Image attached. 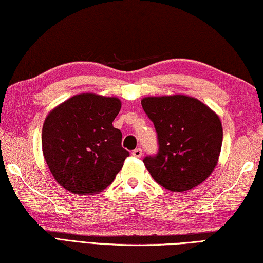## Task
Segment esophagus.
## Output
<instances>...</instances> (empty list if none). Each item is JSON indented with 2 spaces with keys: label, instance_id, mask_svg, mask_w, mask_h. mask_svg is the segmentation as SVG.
<instances>
[{
  "label": "esophagus",
  "instance_id": "obj_1",
  "mask_svg": "<svg viewBox=\"0 0 263 263\" xmlns=\"http://www.w3.org/2000/svg\"><path fill=\"white\" fill-rule=\"evenodd\" d=\"M132 154H133V156H135V157H141V156H142V149L136 148L132 152Z\"/></svg>",
  "mask_w": 263,
  "mask_h": 263
}]
</instances>
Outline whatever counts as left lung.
I'll return each mask as SVG.
<instances>
[{
	"label": "left lung",
	"instance_id": "1",
	"mask_svg": "<svg viewBox=\"0 0 263 263\" xmlns=\"http://www.w3.org/2000/svg\"><path fill=\"white\" fill-rule=\"evenodd\" d=\"M159 139V153L143 163L153 179L172 192L201 184L215 169L223 130L219 115L188 95L148 96L141 100Z\"/></svg>",
	"mask_w": 263,
	"mask_h": 263
}]
</instances>
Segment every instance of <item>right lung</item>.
I'll return each instance as SVG.
<instances>
[{
    "instance_id": "obj_1",
    "label": "right lung",
    "mask_w": 263,
    "mask_h": 263,
    "mask_svg": "<svg viewBox=\"0 0 263 263\" xmlns=\"http://www.w3.org/2000/svg\"><path fill=\"white\" fill-rule=\"evenodd\" d=\"M121 109L115 96L83 92L56 106L44 120L42 152L60 185L72 194L94 195L106 189L129 153L122 133L112 127Z\"/></svg>"
}]
</instances>
